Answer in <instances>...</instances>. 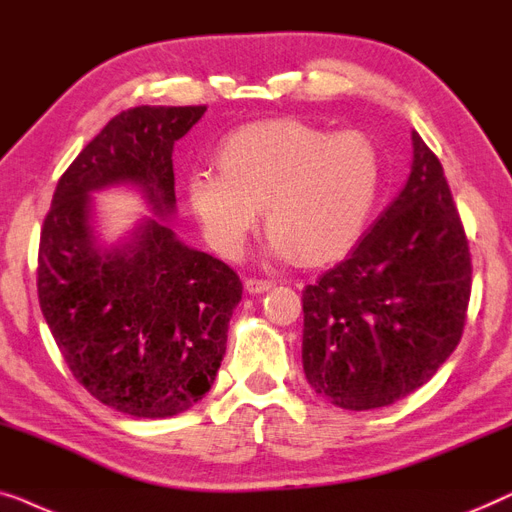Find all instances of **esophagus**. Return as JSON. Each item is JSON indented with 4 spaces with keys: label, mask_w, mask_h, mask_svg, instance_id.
Listing matches in <instances>:
<instances>
[{
    "label": "esophagus",
    "mask_w": 512,
    "mask_h": 512,
    "mask_svg": "<svg viewBox=\"0 0 512 512\" xmlns=\"http://www.w3.org/2000/svg\"><path fill=\"white\" fill-rule=\"evenodd\" d=\"M273 287V280H262V278H248L246 280V290L250 294H264Z\"/></svg>",
    "instance_id": "obj_1"
}]
</instances>
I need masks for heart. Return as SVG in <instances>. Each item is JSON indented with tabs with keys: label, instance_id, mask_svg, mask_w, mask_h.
<instances>
[{
	"label": "heart",
	"instance_id": "1",
	"mask_svg": "<svg viewBox=\"0 0 512 512\" xmlns=\"http://www.w3.org/2000/svg\"><path fill=\"white\" fill-rule=\"evenodd\" d=\"M215 160L220 174L194 171L185 194L208 246L227 259L243 253L259 208L273 257L306 266L343 259L364 236L383 187L371 136L294 118L234 129Z\"/></svg>",
	"mask_w": 512,
	"mask_h": 512
}]
</instances>
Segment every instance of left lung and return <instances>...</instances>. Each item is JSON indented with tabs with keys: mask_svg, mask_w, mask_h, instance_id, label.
<instances>
[{
	"mask_svg": "<svg viewBox=\"0 0 512 512\" xmlns=\"http://www.w3.org/2000/svg\"><path fill=\"white\" fill-rule=\"evenodd\" d=\"M410 139L403 190L301 299L306 380L345 410L408 397L441 369L464 331L469 241L441 162L420 134Z\"/></svg>",
	"mask_w": 512,
	"mask_h": 512,
	"instance_id": "obj_1",
	"label": "left lung"
}]
</instances>
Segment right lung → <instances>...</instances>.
Returning <instances> with one entry per match:
<instances>
[{"mask_svg": "<svg viewBox=\"0 0 512 512\" xmlns=\"http://www.w3.org/2000/svg\"><path fill=\"white\" fill-rule=\"evenodd\" d=\"M206 106H136L85 146L55 187L39 241L41 313L74 378L104 406L171 417L211 390L243 285L178 241L174 143ZM136 186L155 219L104 247L91 194Z\"/></svg>", "mask_w": 512, "mask_h": 512, "instance_id": "1", "label": "right lung"}]
</instances>
